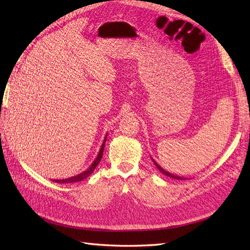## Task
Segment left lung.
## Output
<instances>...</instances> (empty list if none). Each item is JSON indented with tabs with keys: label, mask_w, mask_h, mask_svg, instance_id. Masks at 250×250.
Here are the masks:
<instances>
[{
	"label": "left lung",
	"mask_w": 250,
	"mask_h": 250,
	"mask_svg": "<svg viewBox=\"0 0 250 250\" xmlns=\"http://www.w3.org/2000/svg\"><path fill=\"white\" fill-rule=\"evenodd\" d=\"M151 160H153V162L155 163V166L157 167V168L159 169V171L162 173V174H164L166 176H167V177H171V178H174V179H177V180H182V179H185V178H182V177H180V176H177V175H174V174H172V173H168L167 171H166V169H163L159 164H158L153 158H151Z\"/></svg>",
	"instance_id": "1"
}]
</instances>
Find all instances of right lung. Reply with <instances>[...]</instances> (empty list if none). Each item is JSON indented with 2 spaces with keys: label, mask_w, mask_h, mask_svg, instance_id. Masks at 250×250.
I'll use <instances>...</instances> for the list:
<instances>
[{
  "label": "right lung",
  "mask_w": 250,
  "mask_h": 250,
  "mask_svg": "<svg viewBox=\"0 0 250 250\" xmlns=\"http://www.w3.org/2000/svg\"><path fill=\"white\" fill-rule=\"evenodd\" d=\"M106 139H107V135L104 139V142H103L102 146H101V149L99 151V154H97V157L95 158V160L93 161V163L91 164V166L86 169V171H83V173L78 174L76 176H73V177L70 178H65V179H54L53 181L55 182H58V184H71V182H78V181H82L83 179H86L87 177L93 173V171L95 169V167H97V164L100 163L101 159H102V156H103V151H104V147H105V142H106Z\"/></svg>",
  "instance_id": "right-lung-1"
}]
</instances>
